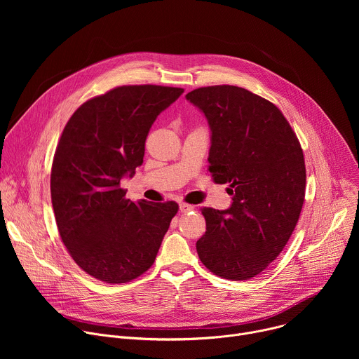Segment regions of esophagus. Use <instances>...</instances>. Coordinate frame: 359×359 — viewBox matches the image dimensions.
Returning a JSON list of instances; mask_svg holds the SVG:
<instances>
[{
	"label": "esophagus",
	"instance_id": "obj_1",
	"mask_svg": "<svg viewBox=\"0 0 359 359\" xmlns=\"http://www.w3.org/2000/svg\"><path fill=\"white\" fill-rule=\"evenodd\" d=\"M194 209V206H191V204H187V203H180L179 204V210L182 212V213H189V212H191Z\"/></svg>",
	"mask_w": 359,
	"mask_h": 359
}]
</instances>
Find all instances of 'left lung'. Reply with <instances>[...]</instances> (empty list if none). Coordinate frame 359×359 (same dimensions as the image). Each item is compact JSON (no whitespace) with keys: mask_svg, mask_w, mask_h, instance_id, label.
I'll return each instance as SVG.
<instances>
[{"mask_svg":"<svg viewBox=\"0 0 359 359\" xmlns=\"http://www.w3.org/2000/svg\"><path fill=\"white\" fill-rule=\"evenodd\" d=\"M210 128L209 170L229 183L226 210L203 208L200 262L219 277L241 281L264 271L283 251L305 194V163L290 123L267 99L231 85L186 95Z\"/></svg>","mask_w":359,"mask_h":359,"instance_id":"1","label":"left lung"}]
</instances>
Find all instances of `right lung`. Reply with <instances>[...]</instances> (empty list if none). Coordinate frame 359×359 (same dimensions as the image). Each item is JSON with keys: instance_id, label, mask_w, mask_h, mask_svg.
I'll use <instances>...</instances> for the list:
<instances>
[{"instance_id": "obj_1", "label": "right lung", "mask_w": 359, "mask_h": 359, "mask_svg": "<svg viewBox=\"0 0 359 359\" xmlns=\"http://www.w3.org/2000/svg\"><path fill=\"white\" fill-rule=\"evenodd\" d=\"M182 88L130 85L89 99L68 121L50 172V198L74 262L109 284L128 283L155 263L177 203L125 197L123 177L143 163L144 140Z\"/></svg>"}]
</instances>
